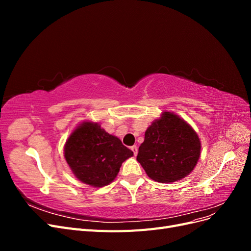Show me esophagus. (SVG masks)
<instances>
[{
  "mask_svg": "<svg viewBox=\"0 0 251 251\" xmlns=\"http://www.w3.org/2000/svg\"><path fill=\"white\" fill-rule=\"evenodd\" d=\"M131 150L133 151V153H134V155H135V156L138 154V148L136 147V146H133V147H131Z\"/></svg>",
  "mask_w": 251,
  "mask_h": 251,
  "instance_id": "esophagus-1",
  "label": "esophagus"
}]
</instances>
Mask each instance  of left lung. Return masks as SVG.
<instances>
[{
  "instance_id": "8db88e82",
  "label": "left lung",
  "mask_w": 251,
  "mask_h": 251,
  "mask_svg": "<svg viewBox=\"0 0 251 251\" xmlns=\"http://www.w3.org/2000/svg\"><path fill=\"white\" fill-rule=\"evenodd\" d=\"M201 154L199 136L185 120L172 112H163L144 134L137 161L148 176L160 183L185 178Z\"/></svg>"
}]
</instances>
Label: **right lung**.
I'll use <instances>...</instances> for the list:
<instances>
[{"label": "right lung", "instance_id": "right-lung-1", "mask_svg": "<svg viewBox=\"0 0 251 251\" xmlns=\"http://www.w3.org/2000/svg\"><path fill=\"white\" fill-rule=\"evenodd\" d=\"M65 159L74 176L93 187L110 184L133 151L100 124L83 121L67 139Z\"/></svg>", "mask_w": 251, "mask_h": 251}]
</instances>
